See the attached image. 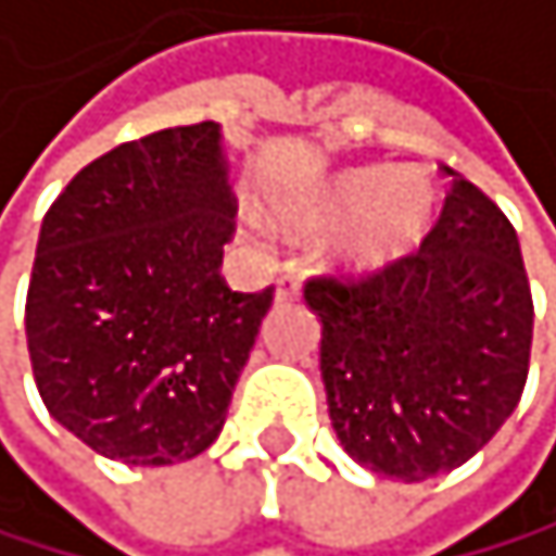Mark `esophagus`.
I'll use <instances>...</instances> for the list:
<instances>
[{"instance_id":"1","label":"esophagus","mask_w":556,"mask_h":556,"mask_svg":"<svg viewBox=\"0 0 556 556\" xmlns=\"http://www.w3.org/2000/svg\"><path fill=\"white\" fill-rule=\"evenodd\" d=\"M296 296H301V280H296L293 273H283L280 280H276V301L290 304V301H296Z\"/></svg>"}]
</instances>
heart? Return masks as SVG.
I'll use <instances>...</instances> for the list:
<instances>
[{"label": "heart", "mask_w": 556, "mask_h": 556, "mask_svg": "<svg viewBox=\"0 0 556 556\" xmlns=\"http://www.w3.org/2000/svg\"><path fill=\"white\" fill-rule=\"evenodd\" d=\"M438 215V191L420 170L355 166L311 191L276 201L273 222L296 239L349 228L334 260L349 273H376L417 252Z\"/></svg>", "instance_id": "b5f03b06"}]
</instances>
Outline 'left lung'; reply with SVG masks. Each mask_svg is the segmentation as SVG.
<instances>
[{
	"instance_id": "obj_1",
	"label": "left lung",
	"mask_w": 556,
	"mask_h": 556,
	"mask_svg": "<svg viewBox=\"0 0 556 556\" xmlns=\"http://www.w3.org/2000/svg\"><path fill=\"white\" fill-rule=\"evenodd\" d=\"M430 236L365 280H307L331 427L376 475L465 465L527 386L533 296L509 218L462 174Z\"/></svg>"
}]
</instances>
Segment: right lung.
<instances>
[{
  "label": "right lung",
  "mask_w": 556,
  "mask_h": 556,
  "mask_svg": "<svg viewBox=\"0 0 556 556\" xmlns=\"http://www.w3.org/2000/svg\"><path fill=\"white\" fill-rule=\"evenodd\" d=\"M231 231L218 122L122 142L43 215L26 293L33 379L102 458L177 465L222 434L273 304V287L228 290Z\"/></svg>",
  "instance_id": "1"
}]
</instances>
